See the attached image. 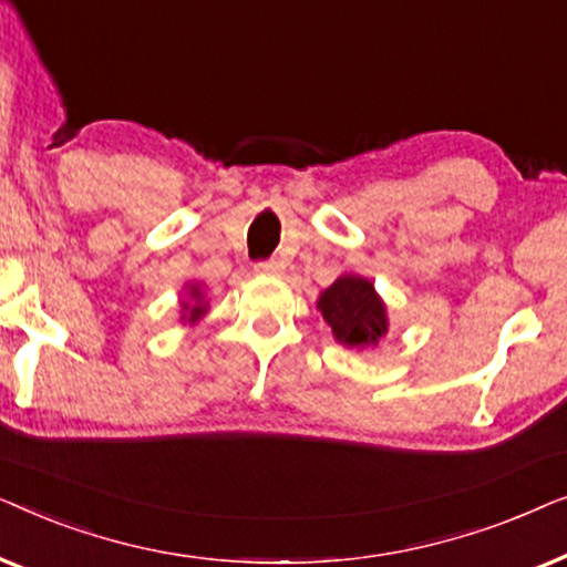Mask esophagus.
<instances>
[{
    "instance_id": "34e87169",
    "label": "esophagus",
    "mask_w": 567,
    "mask_h": 567,
    "mask_svg": "<svg viewBox=\"0 0 567 567\" xmlns=\"http://www.w3.org/2000/svg\"><path fill=\"white\" fill-rule=\"evenodd\" d=\"M255 270L262 276H278L284 270V262L281 260H258L255 262Z\"/></svg>"
}]
</instances>
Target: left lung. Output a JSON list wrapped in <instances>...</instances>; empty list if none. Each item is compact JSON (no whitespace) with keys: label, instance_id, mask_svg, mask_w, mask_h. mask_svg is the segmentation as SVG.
<instances>
[{"label":"left lung","instance_id":"obj_1","mask_svg":"<svg viewBox=\"0 0 567 567\" xmlns=\"http://www.w3.org/2000/svg\"><path fill=\"white\" fill-rule=\"evenodd\" d=\"M324 322L332 328L343 346L363 348L377 346L386 332V315L382 299L377 297L374 284L359 276H340L317 301Z\"/></svg>","mask_w":567,"mask_h":567}]
</instances>
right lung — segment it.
I'll return each instance as SVG.
<instances>
[{"label": "right lung", "mask_w": 567, "mask_h": 567, "mask_svg": "<svg viewBox=\"0 0 567 567\" xmlns=\"http://www.w3.org/2000/svg\"><path fill=\"white\" fill-rule=\"evenodd\" d=\"M190 297H193V299H196V305H193V307H188V305H185V312H190V322H196V320H198V317L206 312V307H204V305H200V291H198V286H193V289H190Z\"/></svg>", "instance_id": "1"}]
</instances>
